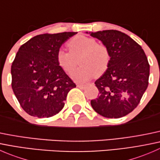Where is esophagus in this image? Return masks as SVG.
I'll return each instance as SVG.
<instances>
[{"instance_id":"obj_1","label":"esophagus","mask_w":160,"mask_h":160,"mask_svg":"<svg viewBox=\"0 0 160 160\" xmlns=\"http://www.w3.org/2000/svg\"><path fill=\"white\" fill-rule=\"evenodd\" d=\"M77 88H80V89L83 90V89H85V88H86L87 86H86V85H83V84H77Z\"/></svg>"}]
</instances>
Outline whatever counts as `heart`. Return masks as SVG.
I'll list each match as a JSON object with an SVG mask.
<instances>
[{
	"mask_svg": "<svg viewBox=\"0 0 160 160\" xmlns=\"http://www.w3.org/2000/svg\"><path fill=\"white\" fill-rule=\"evenodd\" d=\"M70 52L59 49L56 52V60L65 72H70L75 68L77 59L81 67L71 72L70 76L78 83H86L95 75L102 74L110 62L109 50L96 40L83 35L74 36L68 42Z\"/></svg>",
	"mask_w": 160,
	"mask_h": 160,
	"instance_id": "heart-1",
	"label": "heart"
}]
</instances>
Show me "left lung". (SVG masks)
I'll return each instance as SVG.
<instances>
[{
	"label": "left lung",
	"instance_id": "1",
	"mask_svg": "<svg viewBox=\"0 0 160 160\" xmlns=\"http://www.w3.org/2000/svg\"><path fill=\"white\" fill-rule=\"evenodd\" d=\"M88 33V32H87ZM110 52L107 70L95 81L100 92L91 100L93 109L108 118L127 115L138 106L149 84V64L141 46L117 30L89 32Z\"/></svg>",
	"mask_w": 160,
	"mask_h": 160
}]
</instances>
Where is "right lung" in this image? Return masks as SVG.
Listing matches in <instances>:
<instances>
[{
    "mask_svg": "<svg viewBox=\"0 0 160 160\" xmlns=\"http://www.w3.org/2000/svg\"><path fill=\"white\" fill-rule=\"evenodd\" d=\"M77 32L43 34L19 48L11 65L13 91L26 113L49 118L64 107L68 92L76 84L56 60L61 46Z\"/></svg>",
    "mask_w": 160,
    "mask_h": 160,
    "instance_id": "add662e5",
    "label": "right lung"
}]
</instances>
